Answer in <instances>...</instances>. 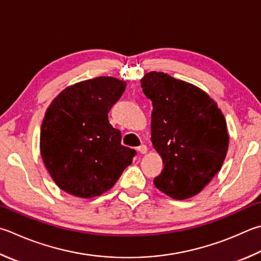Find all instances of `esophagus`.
<instances>
[{"instance_id": "1", "label": "esophagus", "mask_w": 261, "mask_h": 261, "mask_svg": "<svg viewBox=\"0 0 261 261\" xmlns=\"http://www.w3.org/2000/svg\"><path fill=\"white\" fill-rule=\"evenodd\" d=\"M137 150H138L140 154H146L147 153V146L146 145H140L138 148H137Z\"/></svg>"}]
</instances>
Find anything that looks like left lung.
I'll list each match as a JSON object with an SVG mask.
<instances>
[{"label": "left lung", "mask_w": 261, "mask_h": 261, "mask_svg": "<svg viewBox=\"0 0 261 261\" xmlns=\"http://www.w3.org/2000/svg\"><path fill=\"white\" fill-rule=\"evenodd\" d=\"M153 103L151 143L164 168L154 185L174 200L200 193L219 172L229 137L224 115L200 88L162 72L140 80Z\"/></svg>", "instance_id": "1"}]
</instances>
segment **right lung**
Masks as SVG:
<instances>
[{
  "label": "right lung",
  "mask_w": 261,
  "mask_h": 261,
  "mask_svg": "<svg viewBox=\"0 0 261 261\" xmlns=\"http://www.w3.org/2000/svg\"><path fill=\"white\" fill-rule=\"evenodd\" d=\"M125 85L111 76L87 80L66 88L46 110L41 155L57 186L70 195H101L132 163L136 150L121 144V131L108 121Z\"/></svg>",
  "instance_id": "obj_1"
}]
</instances>
